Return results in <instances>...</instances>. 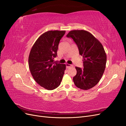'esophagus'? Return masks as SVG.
Returning a JSON list of instances; mask_svg holds the SVG:
<instances>
[{
    "mask_svg": "<svg viewBox=\"0 0 126 126\" xmlns=\"http://www.w3.org/2000/svg\"><path fill=\"white\" fill-rule=\"evenodd\" d=\"M66 68H70V67H73V66L71 65V64H68V63H66Z\"/></svg>",
    "mask_w": 126,
    "mask_h": 126,
    "instance_id": "1",
    "label": "esophagus"
}]
</instances>
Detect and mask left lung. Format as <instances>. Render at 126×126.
<instances>
[{"mask_svg":"<svg viewBox=\"0 0 126 126\" xmlns=\"http://www.w3.org/2000/svg\"><path fill=\"white\" fill-rule=\"evenodd\" d=\"M66 36L73 39L83 57V68L75 67V85L80 89H89L97 84L104 72L107 61L105 49L100 42L86 30H71Z\"/></svg>","mask_w":126,"mask_h":126,"instance_id":"8db88e82","label":"left lung"}]
</instances>
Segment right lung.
Wrapping results in <instances>:
<instances>
[{"mask_svg": "<svg viewBox=\"0 0 126 126\" xmlns=\"http://www.w3.org/2000/svg\"><path fill=\"white\" fill-rule=\"evenodd\" d=\"M64 30H50L37 39L30 50L29 69L37 83L47 90L56 89L60 85L66 69V64L54 62L58 45L65 33Z\"/></svg>", "mask_w": 126, "mask_h": 126, "instance_id": "add662e5", "label": "right lung"}]
</instances>
